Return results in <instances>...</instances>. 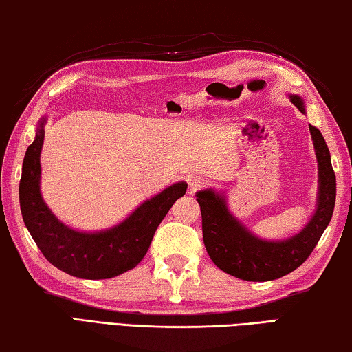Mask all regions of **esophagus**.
<instances>
[{"label": "esophagus", "instance_id": "esophagus-1", "mask_svg": "<svg viewBox=\"0 0 352 352\" xmlns=\"http://www.w3.org/2000/svg\"><path fill=\"white\" fill-rule=\"evenodd\" d=\"M206 184H208V182H206V178H204V177H190L189 178V189H190V192H194V190H199L201 188H205Z\"/></svg>", "mask_w": 352, "mask_h": 352}]
</instances>
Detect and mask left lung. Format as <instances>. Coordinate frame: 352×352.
<instances>
[{"mask_svg": "<svg viewBox=\"0 0 352 352\" xmlns=\"http://www.w3.org/2000/svg\"><path fill=\"white\" fill-rule=\"evenodd\" d=\"M290 100L298 110L305 111L300 96H290ZM309 130L318 160V205L306 228L290 239L281 242L258 239L231 216L223 197L212 190L197 192L206 252L220 270L245 281H272L298 269L314 252L331 222L337 189L331 153L323 135L311 124Z\"/></svg>", "mask_w": 352, "mask_h": 352, "instance_id": "1", "label": "left lung"}]
</instances>
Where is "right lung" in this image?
Segmentation results:
<instances>
[{
  "label": "right lung",
  "instance_id": "1",
  "mask_svg": "<svg viewBox=\"0 0 352 352\" xmlns=\"http://www.w3.org/2000/svg\"><path fill=\"white\" fill-rule=\"evenodd\" d=\"M45 119L28 147L20 180L21 216L40 252L52 265L71 276L107 279L133 269L144 258L152 237L188 184L175 183L135 210L122 223L100 233H80L58 222L40 194V152Z\"/></svg>",
  "mask_w": 352,
  "mask_h": 352
}]
</instances>
